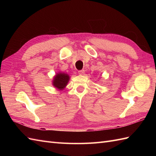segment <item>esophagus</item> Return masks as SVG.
<instances>
[{"label": "esophagus", "mask_w": 156, "mask_h": 156, "mask_svg": "<svg viewBox=\"0 0 156 156\" xmlns=\"http://www.w3.org/2000/svg\"><path fill=\"white\" fill-rule=\"evenodd\" d=\"M78 74L80 75H84V69H82V70H80L78 72Z\"/></svg>", "instance_id": "obj_1"}]
</instances>
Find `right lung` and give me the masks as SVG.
I'll return each instance as SVG.
<instances>
[{
  "instance_id": "obj_1",
  "label": "right lung",
  "mask_w": 156,
  "mask_h": 156,
  "mask_svg": "<svg viewBox=\"0 0 156 156\" xmlns=\"http://www.w3.org/2000/svg\"><path fill=\"white\" fill-rule=\"evenodd\" d=\"M69 76L67 73L59 72L56 73L52 80V85L59 90H63L68 85Z\"/></svg>"
}]
</instances>
